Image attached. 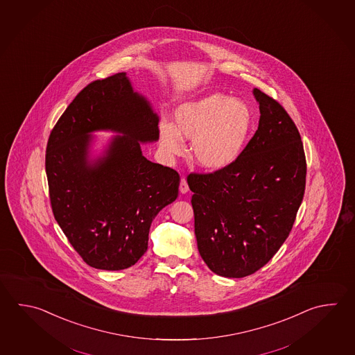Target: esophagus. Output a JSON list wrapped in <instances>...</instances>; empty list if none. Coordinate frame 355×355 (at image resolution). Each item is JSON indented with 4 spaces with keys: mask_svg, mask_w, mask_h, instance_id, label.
Segmentation results:
<instances>
[{
    "mask_svg": "<svg viewBox=\"0 0 355 355\" xmlns=\"http://www.w3.org/2000/svg\"><path fill=\"white\" fill-rule=\"evenodd\" d=\"M188 189H189V188H188L187 180H186V178H182L181 184H180L181 193H187Z\"/></svg>",
    "mask_w": 355,
    "mask_h": 355,
    "instance_id": "esophagus-1",
    "label": "esophagus"
}]
</instances>
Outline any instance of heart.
I'll list each match as a JSON object with an SVG mask.
<instances>
[{
    "mask_svg": "<svg viewBox=\"0 0 355 355\" xmlns=\"http://www.w3.org/2000/svg\"><path fill=\"white\" fill-rule=\"evenodd\" d=\"M252 121L248 103L225 94H211L178 107L174 113L175 125L161 123L159 139L171 155L183 153L182 137L191 139L193 161L205 169L221 171L241 155Z\"/></svg>",
    "mask_w": 355,
    "mask_h": 355,
    "instance_id": "1",
    "label": "heart"
}]
</instances>
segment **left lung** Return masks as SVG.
Here are the masks:
<instances>
[{
	"label": "left lung",
	"instance_id": "8db88e82",
	"mask_svg": "<svg viewBox=\"0 0 355 355\" xmlns=\"http://www.w3.org/2000/svg\"><path fill=\"white\" fill-rule=\"evenodd\" d=\"M259 128L239 159L212 173H191L194 234L214 274L245 277L265 266L288 239L305 183L300 133L280 103L259 89Z\"/></svg>",
	"mask_w": 355,
	"mask_h": 355
}]
</instances>
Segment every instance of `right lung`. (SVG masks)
Masks as SVG:
<instances>
[{"label": "right lung", "instance_id": "1", "mask_svg": "<svg viewBox=\"0 0 355 355\" xmlns=\"http://www.w3.org/2000/svg\"><path fill=\"white\" fill-rule=\"evenodd\" d=\"M158 121L119 73L84 87L50 133L45 168L53 214L92 268L133 266L147 251L154 217L178 196L180 174L141 154V141L159 138ZM96 130L123 135L89 160L88 134Z\"/></svg>", "mask_w": 355, "mask_h": 355}]
</instances>
